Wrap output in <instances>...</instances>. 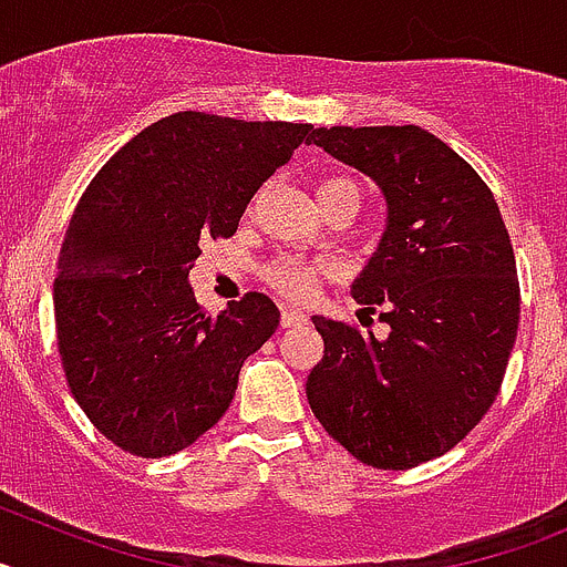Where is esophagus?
<instances>
[{"instance_id": "obj_1", "label": "esophagus", "mask_w": 567, "mask_h": 567, "mask_svg": "<svg viewBox=\"0 0 567 567\" xmlns=\"http://www.w3.org/2000/svg\"><path fill=\"white\" fill-rule=\"evenodd\" d=\"M300 323H307V315L300 312V309L284 307V312H280V327L289 329V327H300Z\"/></svg>"}]
</instances>
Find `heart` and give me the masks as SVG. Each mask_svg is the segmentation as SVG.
I'll return each mask as SVG.
<instances>
[{"instance_id":"heart-1","label":"heart","mask_w":567,"mask_h":567,"mask_svg":"<svg viewBox=\"0 0 567 567\" xmlns=\"http://www.w3.org/2000/svg\"><path fill=\"white\" fill-rule=\"evenodd\" d=\"M358 195V184L349 182V178H329L318 187V202L323 198H332V195ZM360 198V195H358ZM327 272L323 264H307L300 258H278L275 264L267 267V278L280 295H287L292 300H303L315 292L320 275Z\"/></svg>"}]
</instances>
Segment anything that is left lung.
Returning <instances> with one entry per match:
<instances>
[{
    "instance_id": "left-lung-1",
    "label": "left lung",
    "mask_w": 567,
    "mask_h": 567,
    "mask_svg": "<svg viewBox=\"0 0 567 567\" xmlns=\"http://www.w3.org/2000/svg\"><path fill=\"white\" fill-rule=\"evenodd\" d=\"M312 144L383 193V238L352 298L380 307L389 334L315 315L309 405L360 463L414 468L454 449L503 385L519 323L508 229L483 178L429 130L318 127Z\"/></svg>"
}]
</instances>
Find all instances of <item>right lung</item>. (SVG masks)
<instances>
[{"label": "right lung", "instance_id": "obj_1", "mask_svg": "<svg viewBox=\"0 0 567 567\" xmlns=\"http://www.w3.org/2000/svg\"><path fill=\"white\" fill-rule=\"evenodd\" d=\"M309 133L184 110L130 138L84 189L53 284L59 354L82 412L124 452L155 460L193 445L278 329V307L260 292L213 318L189 269L204 240L235 235Z\"/></svg>", "mask_w": 567, "mask_h": 567}]
</instances>
